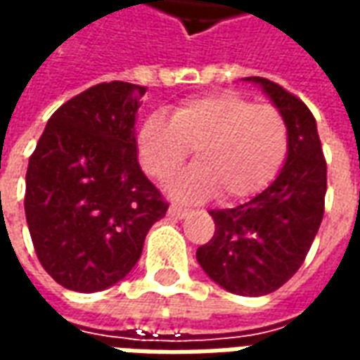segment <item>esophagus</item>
<instances>
[{"instance_id": "34e87169", "label": "esophagus", "mask_w": 360, "mask_h": 360, "mask_svg": "<svg viewBox=\"0 0 360 360\" xmlns=\"http://www.w3.org/2000/svg\"><path fill=\"white\" fill-rule=\"evenodd\" d=\"M191 212L187 210V208H181V206H169V210H167V216H172V218H177V219H183L187 218Z\"/></svg>"}]
</instances>
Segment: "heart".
<instances>
[{
  "mask_svg": "<svg viewBox=\"0 0 360 360\" xmlns=\"http://www.w3.org/2000/svg\"><path fill=\"white\" fill-rule=\"evenodd\" d=\"M191 150L198 164L172 185L179 200L198 202L221 193L235 202L270 185L287 154V125L278 108L237 92H216L177 105L172 119L152 113L136 133L144 172L160 183L185 165Z\"/></svg>",
  "mask_w": 360,
  "mask_h": 360,
  "instance_id": "1",
  "label": "heart"
}]
</instances>
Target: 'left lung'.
<instances>
[{"mask_svg": "<svg viewBox=\"0 0 360 360\" xmlns=\"http://www.w3.org/2000/svg\"><path fill=\"white\" fill-rule=\"evenodd\" d=\"M245 81L258 84L285 119V164L249 202L210 212L216 231L196 260L229 293L260 297L291 279L307 258L324 216L326 160L316 119L297 96L262 77Z\"/></svg>", "mask_w": 360, "mask_h": 360, "instance_id": "8db88e82", "label": "left lung"}]
</instances>
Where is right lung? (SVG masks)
Returning <instances> with one entry per match:
<instances>
[{"instance_id": "1", "label": "right lung", "mask_w": 360, "mask_h": 360, "mask_svg": "<svg viewBox=\"0 0 360 360\" xmlns=\"http://www.w3.org/2000/svg\"><path fill=\"white\" fill-rule=\"evenodd\" d=\"M144 94L121 81L84 90L51 115L28 160V231L44 270L65 289L94 293L121 281L167 212L136 156Z\"/></svg>"}]
</instances>
